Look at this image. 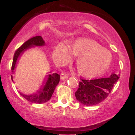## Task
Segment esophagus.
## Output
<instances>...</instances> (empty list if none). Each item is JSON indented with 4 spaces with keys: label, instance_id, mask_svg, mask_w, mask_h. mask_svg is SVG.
Masks as SVG:
<instances>
[{
    "label": "esophagus",
    "instance_id": "1",
    "mask_svg": "<svg viewBox=\"0 0 135 135\" xmlns=\"http://www.w3.org/2000/svg\"><path fill=\"white\" fill-rule=\"evenodd\" d=\"M60 79L61 80H65L68 79V75H66L65 73H61V75H60Z\"/></svg>",
    "mask_w": 135,
    "mask_h": 135
}]
</instances>
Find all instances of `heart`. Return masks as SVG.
Wrapping results in <instances>:
<instances>
[{
  "instance_id": "1",
  "label": "heart",
  "mask_w": 135,
  "mask_h": 135,
  "mask_svg": "<svg viewBox=\"0 0 135 135\" xmlns=\"http://www.w3.org/2000/svg\"><path fill=\"white\" fill-rule=\"evenodd\" d=\"M73 55L78 56L76 65L79 72L87 78L101 75L108 69L112 60L109 51L89 38H78L70 47L65 42H60L54 49L53 58L60 65L70 61Z\"/></svg>"
}]
</instances>
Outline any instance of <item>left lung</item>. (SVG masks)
I'll use <instances>...</instances> for the list:
<instances>
[{
	"instance_id": "1",
	"label": "left lung",
	"mask_w": 135,
	"mask_h": 135,
	"mask_svg": "<svg viewBox=\"0 0 135 135\" xmlns=\"http://www.w3.org/2000/svg\"><path fill=\"white\" fill-rule=\"evenodd\" d=\"M119 76V74L113 73L106 78L90 80L81 79L75 93L77 100L86 106L98 104L109 95Z\"/></svg>"
}]
</instances>
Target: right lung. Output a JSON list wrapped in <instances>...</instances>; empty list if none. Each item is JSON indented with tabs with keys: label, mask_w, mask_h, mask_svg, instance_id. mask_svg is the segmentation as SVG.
Masks as SVG:
<instances>
[{
	"label": "right lung",
	"mask_w": 135,
	"mask_h": 135,
	"mask_svg": "<svg viewBox=\"0 0 135 135\" xmlns=\"http://www.w3.org/2000/svg\"><path fill=\"white\" fill-rule=\"evenodd\" d=\"M46 45V42L43 40L41 36H35L33 37L30 38L26 41L22 46L20 48H18L15 52L14 55L13 65H12V75L11 79L13 80V74H15V69L17 66L18 61H19L20 57L23 55L26 51L34 47H42ZM51 72L47 73V75L45 76V78L42 83L41 87L35 93L33 94H26L22 93H20L23 98L28 100V102L32 103H44L47 101H49L51 98L54 91L55 90V88L58 84L60 82V75L57 74L56 73L50 74Z\"/></svg>",
	"instance_id": "1"
}]
</instances>
